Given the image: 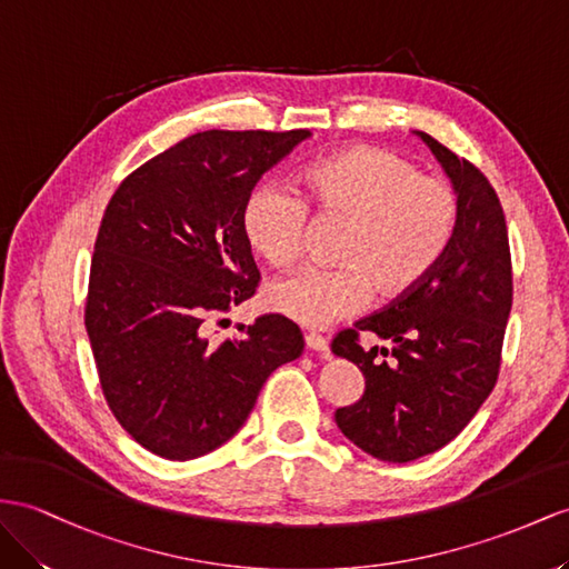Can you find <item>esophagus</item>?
Returning a JSON list of instances; mask_svg holds the SVG:
<instances>
[{
  "label": "esophagus",
  "instance_id": "34e87169",
  "mask_svg": "<svg viewBox=\"0 0 569 569\" xmlns=\"http://www.w3.org/2000/svg\"><path fill=\"white\" fill-rule=\"evenodd\" d=\"M305 346H308L310 351H317V353H327V351H329L327 339L319 337V333H315V331L305 333Z\"/></svg>",
  "mask_w": 569,
  "mask_h": 569
}]
</instances>
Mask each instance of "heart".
<instances>
[{
  "label": "heart",
  "mask_w": 569,
  "mask_h": 569,
  "mask_svg": "<svg viewBox=\"0 0 569 569\" xmlns=\"http://www.w3.org/2000/svg\"><path fill=\"white\" fill-rule=\"evenodd\" d=\"M308 211L317 221H341L337 269H302L267 290V305L302 327H329L380 298L413 290L440 264L455 240L459 197L451 184L409 158L356 146L319 158L290 189L261 184L247 197L242 232L271 267L302 254Z\"/></svg>",
  "instance_id": "1"
}]
</instances>
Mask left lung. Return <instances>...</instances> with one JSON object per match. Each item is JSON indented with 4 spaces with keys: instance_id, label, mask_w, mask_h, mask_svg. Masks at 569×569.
I'll list each match as a JSON object with an SVG mask.
<instances>
[{
    "instance_id": "1",
    "label": "left lung",
    "mask_w": 569,
    "mask_h": 569,
    "mask_svg": "<svg viewBox=\"0 0 569 569\" xmlns=\"http://www.w3.org/2000/svg\"><path fill=\"white\" fill-rule=\"evenodd\" d=\"M459 197L455 240L423 281L331 341L356 362L362 397L337 409L339 430L366 455L406 463L432 455L469 426L500 372L512 310V259L500 199L488 178L430 134L418 132ZM375 332L391 349H362Z\"/></svg>"
}]
</instances>
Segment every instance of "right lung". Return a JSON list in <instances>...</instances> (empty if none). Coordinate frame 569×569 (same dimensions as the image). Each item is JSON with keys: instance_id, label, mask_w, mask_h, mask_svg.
I'll use <instances>...</instances> for the list:
<instances>
[{"instance_id": "right-lung-1", "label": "right lung", "mask_w": 569, "mask_h": 569, "mask_svg": "<svg viewBox=\"0 0 569 569\" xmlns=\"http://www.w3.org/2000/svg\"><path fill=\"white\" fill-rule=\"evenodd\" d=\"M308 137L209 129L127 174L108 203L86 331L110 411L158 457L187 461L228 442L267 377L302 353L298 325L281 315L257 317L221 343L203 322L254 296L244 201Z\"/></svg>"}]
</instances>
